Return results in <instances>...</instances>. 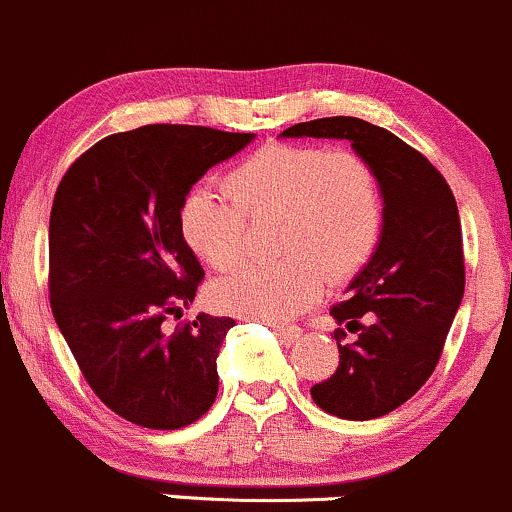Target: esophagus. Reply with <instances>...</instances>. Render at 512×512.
Wrapping results in <instances>:
<instances>
[{
	"label": "esophagus",
	"instance_id": "esophagus-1",
	"mask_svg": "<svg viewBox=\"0 0 512 512\" xmlns=\"http://www.w3.org/2000/svg\"><path fill=\"white\" fill-rule=\"evenodd\" d=\"M273 331H275V336L285 343V346H292V343H295L302 333V329H297V326H273Z\"/></svg>",
	"mask_w": 512,
	"mask_h": 512
}]
</instances>
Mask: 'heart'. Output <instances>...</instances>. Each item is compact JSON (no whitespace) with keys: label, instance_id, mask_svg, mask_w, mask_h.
<instances>
[{"label":"heart","instance_id":"1","mask_svg":"<svg viewBox=\"0 0 512 512\" xmlns=\"http://www.w3.org/2000/svg\"><path fill=\"white\" fill-rule=\"evenodd\" d=\"M232 200L193 188L179 229L215 271L237 266L251 222L278 217V261L246 263L212 287V300L239 317L280 324L312 307L331 283L353 278L375 254L384 225L380 176L355 149L266 145L227 174Z\"/></svg>","mask_w":512,"mask_h":512}]
</instances>
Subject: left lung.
I'll use <instances>...</instances> for the list:
<instances>
[{"mask_svg": "<svg viewBox=\"0 0 512 512\" xmlns=\"http://www.w3.org/2000/svg\"><path fill=\"white\" fill-rule=\"evenodd\" d=\"M280 137L348 140L380 176L384 225L375 254L331 309L360 331L338 343V367L314 384L319 409L346 421H370L409 401L438 365L464 295L462 227L455 195L421 152L367 120L336 116L297 123ZM363 316L367 325H360ZM341 331V329H338Z\"/></svg>", "mask_w": 512, "mask_h": 512, "instance_id": "1", "label": "left lung"}]
</instances>
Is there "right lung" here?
Here are the masks:
<instances>
[{
  "label": "right lung",
  "mask_w": 512,
  "mask_h": 512,
  "mask_svg": "<svg viewBox=\"0 0 512 512\" xmlns=\"http://www.w3.org/2000/svg\"><path fill=\"white\" fill-rule=\"evenodd\" d=\"M254 137L145 125L103 137L57 186L53 317L94 394L135 426H191L215 401L217 355L234 319L198 314L164 331L205 275L181 237L179 208L193 183Z\"/></svg>",
  "instance_id": "obj_1"
}]
</instances>
